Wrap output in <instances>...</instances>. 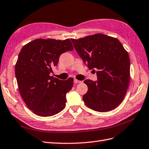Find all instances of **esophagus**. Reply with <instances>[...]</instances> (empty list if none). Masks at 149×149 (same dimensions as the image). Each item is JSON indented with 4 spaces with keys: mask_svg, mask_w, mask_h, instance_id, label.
<instances>
[{
    "mask_svg": "<svg viewBox=\"0 0 149 149\" xmlns=\"http://www.w3.org/2000/svg\"><path fill=\"white\" fill-rule=\"evenodd\" d=\"M74 82L75 84H78V83H81L82 82V81H80V80H77L76 79H74Z\"/></svg>",
    "mask_w": 149,
    "mask_h": 149,
    "instance_id": "1",
    "label": "esophagus"
}]
</instances>
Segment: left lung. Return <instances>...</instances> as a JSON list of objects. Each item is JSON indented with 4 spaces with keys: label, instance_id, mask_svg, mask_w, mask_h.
<instances>
[{
    "label": "left lung",
    "instance_id": "8db88e82",
    "mask_svg": "<svg viewBox=\"0 0 149 149\" xmlns=\"http://www.w3.org/2000/svg\"><path fill=\"white\" fill-rule=\"evenodd\" d=\"M71 40L88 69L97 70V81H84L88 87L82 97L85 104L100 112L116 109L124 99L129 87L128 52L116 38L102 33Z\"/></svg>",
    "mask_w": 149,
    "mask_h": 149
}]
</instances>
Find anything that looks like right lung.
Here are the masks:
<instances>
[{
  "instance_id": "add662e5",
  "label": "right lung",
  "mask_w": 149,
  "mask_h": 149,
  "mask_svg": "<svg viewBox=\"0 0 149 149\" xmlns=\"http://www.w3.org/2000/svg\"><path fill=\"white\" fill-rule=\"evenodd\" d=\"M73 50L68 39H37L21 49L15 67L17 82L24 102L37 116H52L65 108L74 79L61 80L49 74L61 55Z\"/></svg>"
}]
</instances>
